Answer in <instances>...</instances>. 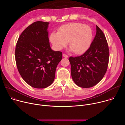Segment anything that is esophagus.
I'll list each match as a JSON object with an SVG mask.
<instances>
[{"mask_svg":"<svg viewBox=\"0 0 125 125\" xmlns=\"http://www.w3.org/2000/svg\"><path fill=\"white\" fill-rule=\"evenodd\" d=\"M63 56L64 57H65V58H68V55H66V54H65V53H64V54H63Z\"/></svg>","mask_w":125,"mask_h":125,"instance_id":"1","label":"esophagus"}]
</instances>
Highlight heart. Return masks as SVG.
I'll return each instance as SVG.
<instances>
[{
	"mask_svg": "<svg viewBox=\"0 0 125 125\" xmlns=\"http://www.w3.org/2000/svg\"><path fill=\"white\" fill-rule=\"evenodd\" d=\"M93 38V31L90 26L73 22L65 24L58 29V31L51 32L49 40L57 50L65 47L69 42V50L81 54L90 47Z\"/></svg>",
	"mask_w": 125,
	"mask_h": 125,
	"instance_id": "1",
	"label": "heart"
}]
</instances>
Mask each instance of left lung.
I'll return each instance as SVG.
<instances>
[{
    "label": "left lung",
    "mask_w": 125,
    "mask_h": 125,
    "mask_svg": "<svg viewBox=\"0 0 125 125\" xmlns=\"http://www.w3.org/2000/svg\"><path fill=\"white\" fill-rule=\"evenodd\" d=\"M96 27V35L90 48L83 55L69 58L73 80L81 87H91L97 84L108 67V43L103 31L97 26Z\"/></svg>",
    "instance_id": "obj_1"
}]
</instances>
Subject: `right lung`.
Listing matches in <instances>:
<instances>
[{"mask_svg":"<svg viewBox=\"0 0 125 125\" xmlns=\"http://www.w3.org/2000/svg\"><path fill=\"white\" fill-rule=\"evenodd\" d=\"M49 23L37 21L21 34L15 48L17 69L23 80L31 86L44 88L54 80L62 53L51 49L47 29Z\"/></svg>","mask_w":125,"mask_h":125,"instance_id":"right-lung-1","label":"right lung"}]
</instances>
